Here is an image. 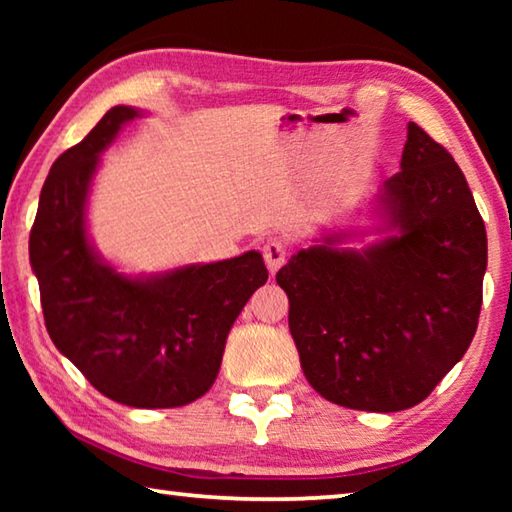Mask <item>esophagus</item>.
Masks as SVG:
<instances>
[{
    "mask_svg": "<svg viewBox=\"0 0 512 512\" xmlns=\"http://www.w3.org/2000/svg\"><path fill=\"white\" fill-rule=\"evenodd\" d=\"M262 255H264V262H266V268L271 273H277L280 268L284 266V262H287L289 257V248L287 244H284L282 239H271L268 244L262 248Z\"/></svg>",
    "mask_w": 512,
    "mask_h": 512,
    "instance_id": "esophagus-1",
    "label": "esophagus"
}]
</instances>
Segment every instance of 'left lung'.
Segmentation results:
<instances>
[{"label":"left lung","mask_w":512,"mask_h":512,"mask_svg":"<svg viewBox=\"0 0 512 512\" xmlns=\"http://www.w3.org/2000/svg\"><path fill=\"white\" fill-rule=\"evenodd\" d=\"M381 201L400 237L357 253L334 248L343 237L332 235L293 255L275 280L314 391L393 413L429 397L470 348L488 237L452 153L413 121Z\"/></svg>","instance_id":"left-lung-1"}]
</instances>
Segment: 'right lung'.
<instances>
[{"label":"right lung","mask_w":512,"mask_h":512,"mask_svg":"<svg viewBox=\"0 0 512 512\" xmlns=\"http://www.w3.org/2000/svg\"><path fill=\"white\" fill-rule=\"evenodd\" d=\"M137 110L115 106L51 164L29 237L42 314L56 348L101 395L135 409H173L210 391L225 339L268 280L255 250L225 262L131 280L103 266L83 212L99 153Z\"/></svg>","instance_id":"right-lung-1"}]
</instances>
